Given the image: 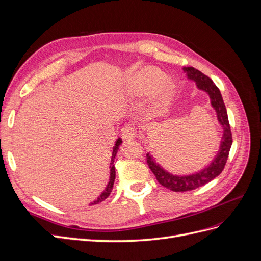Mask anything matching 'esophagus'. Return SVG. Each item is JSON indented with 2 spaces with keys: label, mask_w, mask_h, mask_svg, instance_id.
Here are the masks:
<instances>
[{
  "label": "esophagus",
  "mask_w": 261,
  "mask_h": 261,
  "mask_svg": "<svg viewBox=\"0 0 261 261\" xmlns=\"http://www.w3.org/2000/svg\"><path fill=\"white\" fill-rule=\"evenodd\" d=\"M122 137L126 140L134 139L136 137V129L133 126H125L122 128Z\"/></svg>",
  "instance_id": "obj_1"
}]
</instances>
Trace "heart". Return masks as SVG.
<instances>
[{"label":"heart","instance_id":"heart-1","mask_svg":"<svg viewBox=\"0 0 261 261\" xmlns=\"http://www.w3.org/2000/svg\"><path fill=\"white\" fill-rule=\"evenodd\" d=\"M163 73L156 67H146L139 72L133 81V87L137 92L148 91L158 84L153 97L156 103L164 105L172 98L175 91V85L171 80H162Z\"/></svg>","mask_w":261,"mask_h":261}]
</instances>
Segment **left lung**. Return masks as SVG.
Returning <instances> with one entry per match:
<instances>
[{"instance_id": "8db88e82", "label": "left lung", "mask_w": 261, "mask_h": 261, "mask_svg": "<svg viewBox=\"0 0 261 261\" xmlns=\"http://www.w3.org/2000/svg\"><path fill=\"white\" fill-rule=\"evenodd\" d=\"M183 70L186 73L188 80L194 81L196 83L197 88L204 91L209 96L211 107L216 111L218 122L223 129V135L222 138H221L219 151L217 155L213 158V160L210 162V164H208L207 167H204L200 171L193 173V174H172V173L163 169L161 165L154 160V158L151 153H147L148 167L152 171L156 180L159 181L162 186L171 189L173 192L193 191V189L206 185L212 179H215L218 175H220V173L223 171L224 165L227 161L228 152H230V149L232 146L231 127L230 124H228L227 112L223 102V98L221 96L219 88L208 76L202 74L200 70L194 67H183Z\"/></svg>"}]
</instances>
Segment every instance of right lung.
I'll return each instance as SVG.
<instances>
[{
	"label": "right lung",
	"mask_w": 261,
	"mask_h": 261,
	"mask_svg": "<svg viewBox=\"0 0 261 261\" xmlns=\"http://www.w3.org/2000/svg\"><path fill=\"white\" fill-rule=\"evenodd\" d=\"M122 144V139L118 138L116 141H115V145L113 147V152H112V158H111V163H110V178H109V183L106 187V189L103 192L101 193V195L98 197V198L96 200H93L92 202L89 203V206H91V204H97L101 201L106 200L108 197L110 196V194H111L112 192V188H113V185H114V180H115V167H114V159H115V155L117 153V150H118V147H120V145Z\"/></svg>",
	"instance_id": "right-lung-1"
}]
</instances>
